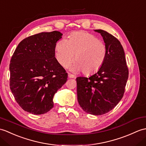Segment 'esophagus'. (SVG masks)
I'll list each match as a JSON object with an SVG mask.
<instances>
[{
    "mask_svg": "<svg viewBox=\"0 0 146 146\" xmlns=\"http://www.w3.org/2000/svg\"><path fill=\"white\" fill-rule=\"evenodd\" d=\"M68 77L69 78H74V77H75V76H74V74H71V73H68Z\"/></svg>",
    "mask_w": 146,
    "mask_h": 146,
    "instance_id": "esophagus-1",
    "label": "esophagus"
}]
</instances>
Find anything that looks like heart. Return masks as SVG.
Instances as JSON below:
<instances>
[{
  "mask_svg": "<svg viewBox=\"0 0 146 146\" xmlns=\"http://www.w3.org/2000/svg\"><path fill=\"white\" fill-rule=\"evenodd\" d=\"M106 46L100 39L84 32L73 33L69 40L62 38L57 42L55 57L61 65L66 67L74 59L72 69L82 71L85 74L97 72L106 58Z\"/></svg>",
  "mask_w": 146,
  "mask_h": 146,
  "instance_id": "obj_1",
  "label": "heart"
}]
</instances>
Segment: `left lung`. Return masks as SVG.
<instances>
[{
  "instance_id": "1",
  "label": "left lung",
  "mask_w": 146,
  "mask_h": 146,
  "mask_svg": "<svg viewBox=\"0 0 146 146\" xmlns=\"http://www.w3.org/2000/svg\"><path fill=\"white\" fill-rule=\"evenodd\" d=\"M107 47L106 58L98 72L89 78H76L78 101L81 108L93 115L106 114L123 97L129 76L123 46L116 37L95 30Z\"/></svg>"
}]
</instances>
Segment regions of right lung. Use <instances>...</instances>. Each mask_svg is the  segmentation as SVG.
<instances>
[{"instance_id":"add662e5","label":"right lung","mask_w":146,"mask_h":146,"mask_svg":"<svg viewBox=\"0 0 146 146\" xmlns=\"http://www.w3.org/2000/svg\"><path fill=\"white\" fill-rule=\"evenodd\" d=\"M62 33L42 32L20 42L11 60L10 88L17 103L33 114L53 107V98L66 83L68 73L55 57Z\"/></svg>"}]
</instances>
